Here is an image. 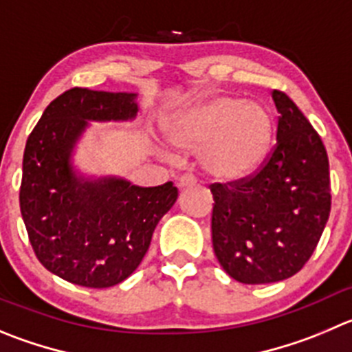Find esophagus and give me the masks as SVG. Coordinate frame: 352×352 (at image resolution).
Segmentation results:
<instances>
[{"instance_id":"1","label":"esophagus","mask_w":352,"mask_h":352,"mask_svg":"<svg viewBox=\"0 0 352 352\" xmlns=\"http://www.w3.org/2000/svg\"><path fill=\"white\" fill-rule=\"evenodd\" d=\"M196 182H198V180H196V177L192 175V173H184L179 179V187L180 189H184V187H191L195 186Z\"/></svg>"}]
</instances>
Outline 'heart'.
I'll return each mask as SVG.
<instances>
[{"label":"heart","instance_id":"b5f03b06","mask_svg":"<svg viewBox=\"0 0 352 352\" xmlns=\"http://www.w3.org/2000/svg\"><path fill=\"white\" fill-rule=\"evenodd\" d=\"M272 118L261 102L221 95L184 111L168 124L182 149H201L203 168L224 180L254 172L272 140Z\"/></svg>","mask_w":352,"mask_h":352}]
</instances>
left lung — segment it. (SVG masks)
I'll return each instance as SVG.
<instances>
[{
	"label": "left lung",
	"mask_w": 352,
	"mask_h": 352,
	"mask_svg": "<svg viewBox=\"0 0 352 352\" xmlns=\"http://www.w3.org/2000/svg\"><path fill=\"white\" fill-rule=\"evenodd\" d=\"M276 144L250 175L210 186L217 261L236 281L287 280L309 261L330 215L327 149L285 91L272 90Z\"/></svg>",
	"instance_id": "left-lung-1"
}]
</instances>
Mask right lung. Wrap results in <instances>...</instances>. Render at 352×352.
Here are the masks:
<instances>
[{
	"mask_svg": "<svg viewBox=\"0 0 352 352\" xmlns=\"http://www.w3.org/2000/svg\"><path fill=\"white\" fill-rule=\"evenodd\" d=\"M135 114V94L71 88L50 102L25 142L19 201L29 243L43 267L72 285L109 288L126 280L179 196L172 182L137 187L72 172L69 156L88 121Z\"/></svg>",
	"mask_w": 352,
	"mask_h": 352,
	"instance_id": "obj_1",
	"label": "right lung"
}]
</instances>
